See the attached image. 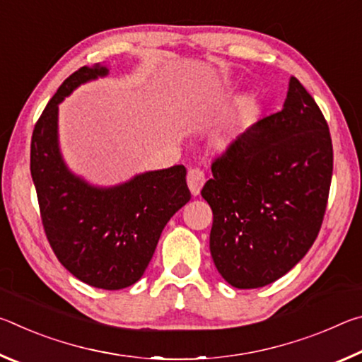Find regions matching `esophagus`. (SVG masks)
Masks as SVG:
<instances>
[{"instance_id":"obj_1","label":"esophagus","mask_w":362,"mask_h":362,"mask_svg":"<svg viewBox=\"0 0 362 362\" xmlns=\"http://www.w3.org/2000/svg\"><path fill=\"white\" fill-rule=\"evenodd\" d=\"M187 183H188V188L189 192H192L193 196H198L201 188L206 183V175L201 169H189L188 174H187Z\"/></svg>"}]
</instances>
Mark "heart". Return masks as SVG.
<instances>
[{
  "label": "heart",
  "mask_w": 362,
  "mask_h": 362,
  "mask_svg": "<svg viewBox=\"0 0 362 362\" xmlns=\"http://www.w3.org/2000/svg\"><path fill=\"white\" fill-rule=\"evenodd\" d=\"M244 107L247 110L252 107V99H250V97L246 99V105ZM238 139H240V129H238V126L231 124V122H226V124L218 126L217 129L212 132V136L209 139V145L214 151L225 153L235 146Z\"/></svg>",
  "instance_id": "b5f03b06"
}]
</instances>
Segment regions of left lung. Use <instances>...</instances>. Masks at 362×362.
<instances>
[{
	"label": "left lung",
	"mask_w": 362,
	"mask_h": 362,
	"mask_svg": "<svg viewBox=\"0 0 362 362\" xmlns=\"http://www.w3.org/2000/svg\"><path fill=\"white\" fill-rule=\"evenodd\" d=\"M329 126L297 78L283 110L243 132L203 187L212 260L226 283L257 289L284 276L313 246L332 179Z\"/></svg>",
	"instance_id": "obj_1"
}]
</instances>
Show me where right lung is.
<instances>
[{
	"label": "right lung",
	"mask_w": 362,
	"mask_h": 362,
	"mask_svg": "<svg viewBox=\"0 0 362 362\" xmlns=\"http://www.w3.org/2000/svg\"><path fill=\"white\" fill-rule=\"evenodd\" d=\"M83 66L65 79L35 124L30 170L42 226L59 262L83 283L118 291L142 278L170 217L192 193L187 169L148 170L113 187L73 174L59 145V105L78 86L108 75Z\"/></svg>",
	"instance_id": "obj_1"
}]
</instances>
